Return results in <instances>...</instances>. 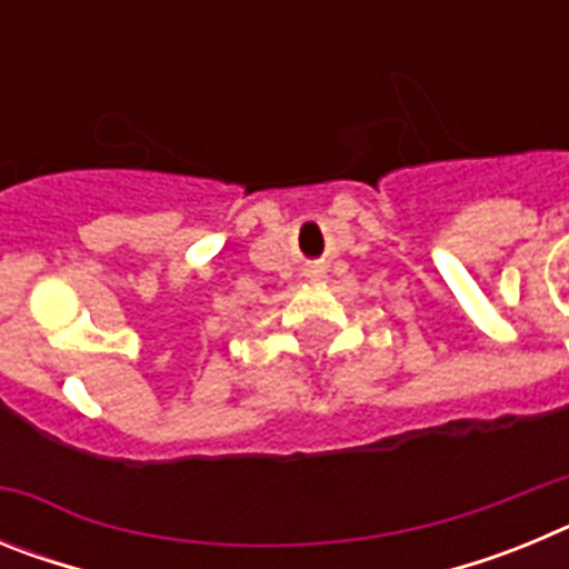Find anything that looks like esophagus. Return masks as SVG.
Listing matches in <instances>:
<instances>
[{"mask_svg": "<svg viewBox=\"0 0 569 569\" xmlns=\"http://www.w3.org/2000/svg\"><path fill=\"white\" fill-rule=\"evenodd\" d=\"M305 276H308L310 281H321V279H325V270H321L319 264H313V268H308V270H305Z\"/></svg>", "mask_w": 569, "mask_h": 569, "instance_id": "obj_1", "label": "esophagus"}]
</instances>
